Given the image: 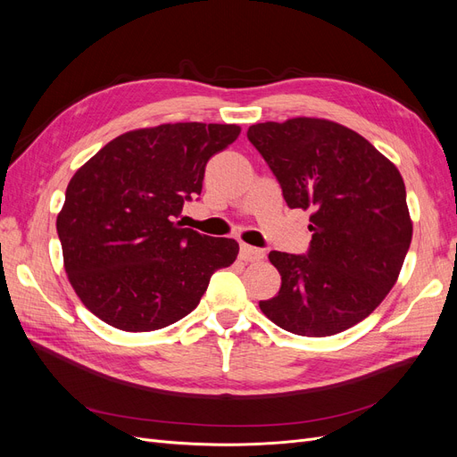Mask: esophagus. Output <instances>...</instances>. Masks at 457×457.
I'll use <instances>...</instances> for the list:
<instances>
[{"instance_id":"esophagus-1","label":"esophagus","mask_w":457,"mask_h":457,"mask_svg":"<svg viewBox=\"0 0 457 457\" xmlns=\"http://www.w3.org/2000/svg\"><path fill=\"white\" fill-rule=\"evenodd\" d=\"M240 259H242V261H250V262L262 261V259H265V252L259 250V247L242 244V245H240Z\"/></svg>"}]
</instances>
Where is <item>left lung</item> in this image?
<instances>
[{
	"instance_id": "8db88e82",
	"label": "left lung",
	"mask_w": 457,
	"mask_h": 457,
	"mask_svg": "<svg viewBox=\"0 0 457 457\" xmlns=\"http://www.w3.org/2000/svg\"><path fill=\"white\" fill-rule=\"evenodd\" d=\"M247 139L287 207L312 212L307 253H269L282 286L261 311L307 337L364 320L391 292L411 242L403 175L362 135L329 120L255 123Z\"/></svg>"
}]
</instances>
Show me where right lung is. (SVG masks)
Returning a JSON list of instances; mask_svg holds the SVG:
<instances>
[{
  "mask_svg": "<svg viewBox=\"0 0 457 457\" xmlns=\"http://www.w3.org/2000/svg\"><path fill=\"white\" fill-rule=\"evenodd\" d=\"M227 123H163L123 133L76 171L57 217L64 269L81 303L123 331L195 311L238 242L175 220L202 192L205 163L238 139Z\"/></svg>",
  "mask_w": 457,
  "mask_h": 457,
  "instance_id": "obj_1",
  "label": "right lung"
}]
</instances>
